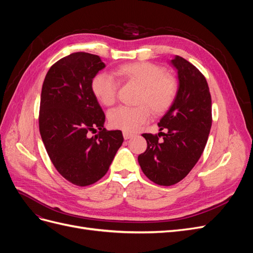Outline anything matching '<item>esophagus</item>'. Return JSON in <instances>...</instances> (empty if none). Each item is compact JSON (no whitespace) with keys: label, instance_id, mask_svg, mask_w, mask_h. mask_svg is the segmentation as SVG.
I'll return each instance as SVG.
<instances>
[{"label":"esophagus","instance_id":"esophagus-1","mask_svg":"<svg viewBox=\"0 0 253 253\" xmlns=\"http://www.w3.org/2000/svg\"><path fill=\"white\" fill-rule=\"evenodd\" d=\"M134 135L133 134H131V133H128V132H124V137H125V139H129V138H132Z\"/></svg>","mask_w":253,"mask_h":253}]
</instances>
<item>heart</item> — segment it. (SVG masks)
<instances>
[{
  "instance_id": "1",
  "label": "heart",
  "mask_w": 253,
  "mask_h": 253,
  "mask_svg": "<svg viewBox=\"0 0 253 253\" xmlns=\"http://www.w3.org/2000/svg\"><path fill=\"white\" fill-rule=\"evenodd\" d=\"M116 74L121 80L139 85L136 106H119L109 113L110 125L125 132H135L150 118L152 113L162 115L169 110L177 94V82L165 68L151 62L120 65ZM118 83L109 73H98L91 80V90L97 100L110 106L116 100Z\"/></svg>"
}]
</instances>
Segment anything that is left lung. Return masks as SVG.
<instances>
[{"mask_svg": "<svg viewBox=\"0 0 253 253\" xmlns=\"http://www.w3.org/2000/svg\"><path fill=\"white\" fill-rule=\"evenodd\" d=\"M170 64L177 72V94L159 121L158 135L142 134L148 148L138 156L144 175L160 186L177 183L193 169L212 125L211 95L203 74L179 56Z\"/></svg>", "mask_w": 253, "mask_h": 253, "instance_id": "obj_1", "label": "left lung"}]
</instances>
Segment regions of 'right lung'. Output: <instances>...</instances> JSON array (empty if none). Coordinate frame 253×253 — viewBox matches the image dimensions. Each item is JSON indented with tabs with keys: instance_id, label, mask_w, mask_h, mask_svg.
<instances>
[{
	"instance_id": "obj_1",
	"label": "right lung",
	"mask_w": 253,
	"mask_h": 253,
	"mask_svg": "<svg viewBox=\"0 0 253 253\" xmlns=\"http://www.w3.org/2000/svg\"><path fill=\"white\" fill-rule=\"evenodd\" d=\"M105 67L88 52L71 53L53 64L44 79L39 127L57 171L77 186H88L108 172L124 142L119 129L106 131L105 116L91 80ZM99 133L88 137V131Z\"/></svg>"
}]
</instances>
